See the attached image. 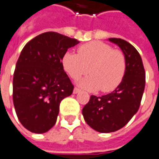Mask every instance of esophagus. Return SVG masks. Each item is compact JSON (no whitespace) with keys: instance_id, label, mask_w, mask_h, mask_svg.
Instances as JSON below:
<instances>
[{"instance_id":"esophagus-1","label":"esophagus","mask_w":159,"mask_h":159,"mask_svg":"<svg viewBox=\"0 0 159 159\" xmlns=\"http://www.w3.org/2000/svg\"><path fill=\"white\" fill-rule=\"evenodd\" d=\"M80 92V89L77 88V87H75V88L74 89V94H76V93H78V92Z\"/></svg>"}]
</instances>
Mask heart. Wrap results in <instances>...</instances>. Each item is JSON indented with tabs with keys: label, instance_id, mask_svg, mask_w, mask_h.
<instances>
[{
	"label": "heart",
	"instance_id": "1",
	"mask_svg": "<svg viewBox=\"0 0 159 159\" xmlns=\"http://www.w3.org/2000/svg\"><path fill=\"white\" fill-rule=\"evenodd\" d=\"M64 70L74 80L91 73L79 85L87 90L112 92L124 77L127 61L122 51L100 41L86 43L78 48V54L67 52L62 57Z\"/></svg>",
	"mask_w": 159,
	"mask_h": 159
}]
</instances>
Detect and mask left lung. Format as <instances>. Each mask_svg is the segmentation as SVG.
<instances>
[{
    "instance_id": "1",
    "label": "left lung",
    "mask_w": 159,
    "mask_h": 159,
    "mask_svg": "<svg viewBox=\"0 0 159 159\" xmlns=\"http://www.w3.org/2000/svg\"><path fill=\"white\" fill-rule=\"evenodd\" d=\"M117 44L127 61L122 81L115 91L101 97L92 95L82 110L85 122L100 133L123 128L138 111L146 85V73L137 49L121 38H109Z\"/></svg>"
}]
</instances>
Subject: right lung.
Returning <instances> with one entry per match:
<instances>
[{
    "mask_svg": "<svg viewBox=\"0 0 159 159\" xmlns=\"http://www.w3.org/2000/svg\"><path fill=\"white\" fill-rule=\"evenodd\" d=\"M79 43L48 31L31 39L22 49L13 74V100L20 123L29 131L43 134L56 124L61 101L74 91L62 57Z\"/></svg>",
    "mask_w": 159,
    "mask_h": 159,
    "instance_id": "right-lung-1",
    "label": "right lung"
}]
</instances>
